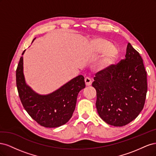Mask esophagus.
<instances>
[{
    "instance_id": "34e87169",
    "label": "esophagus",
    "mask_w": 156,
    "mask_h": 156,
    "mask_svg": "<svg viewBox=\"0 0 156 156\" xmlns=\"http://www.w3.org/2000/svg\"><path fill=\"white\" fill-rule=\"evenodd\" d=\"M84 82H85V84L87 86H90L92 84V80L89 77H86L84 79Z\"/></svg>"
}]
</instances>
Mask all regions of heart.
<instances>
[{"label":"heart","mask_w":156,"mask_h":156,"mask_svg":"<svg viewBox=\"0 0 156 156\" xmlns=\"http://www.w3.org/2000/svg\"><path fill=\"white\" fill-rule=\"evenodd\" d=\"M87 52L88 55L93 56L103 53L96 65L98 70L101 72L111 69L120 56L119 50L113 45L112 42L101 37H95L90 41Z\"/></svg>","instance_id":"obj_1"}]
</instances>
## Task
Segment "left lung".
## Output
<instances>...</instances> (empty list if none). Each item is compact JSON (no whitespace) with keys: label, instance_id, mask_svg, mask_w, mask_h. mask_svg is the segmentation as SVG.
I'll use <instances>...</instances> for the list:
<instances>
[{"label":"left lung","instance_id":"left-lung-1","mask_svg":"<svg viewBox=\"0 0 156 156\" xmlns=\"http://www.w3.org/2000/svg\"><path fill=\"white\" fill-rule=\"evenodd\" d=\"M126 58L94 78L96 106L99 116L108 124L120 127L130 123L144 107L147 77L140 54L129 43Z\"/></svg>","mask_w":156,"mask_h":156}]
</instances>
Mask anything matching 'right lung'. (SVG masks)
Returning a JSON list of instances; mask_svg holds the SVG:
<instances>
[{
	"label": "right lung",
	"mask_w": 156,
	"mask_h": 156,
	"mask_svg": "<svg viewBox=\"0 0 156 156\" xmlns=\"http://www.w3.org/2000/svg\"><path fill=\"white\" fill-rule=\"evenodd\" d=\"M16 84L21 101L28 114L40 125L49 128L67 123L75 108L79 92L85 88L84 77L80 75L50 94L42 95L36 92L26 83L23 56L16 70Z\"/></svg>",
	"instance_id": "1"
}]
</instances>
